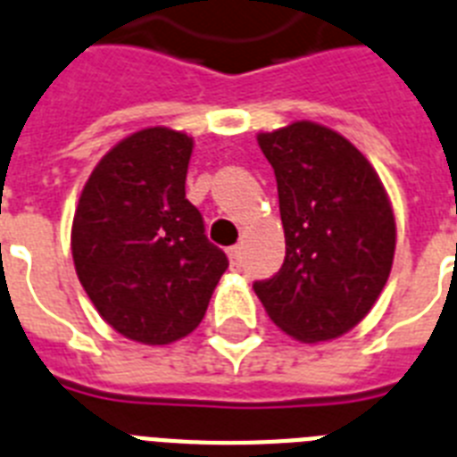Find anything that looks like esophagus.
I'll return each instance as SVG.
<instances>
[{"mask_svg": "<svg viewBox=\"0 0 457 457\" xmlns=\"http://www.w3.org/2000/svg\"><path fill=\"white\" fill-rule=\"evenodd\" d=\"M228 255H229V262H232V267H239V262H241V246H232L228 251Z\"/></svg>", "mask_w": 457, "mask_h": 457, "instance_id": "34e87169", "label": "esophagus"}]
</instances>
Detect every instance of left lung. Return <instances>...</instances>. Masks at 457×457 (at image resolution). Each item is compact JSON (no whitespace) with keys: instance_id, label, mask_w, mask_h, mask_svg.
Returning <instances> with one entry per match:
<instances>
[{"instance_id":"obj_1","label":"left lung","mask_w":457,"mask_h":457,"mask_svg":"<svg viewBox=\"0 0 457 457\" xmlns=\"http://www.w3.org/2000/svg\"><path fill=\"white\" fill-rule=\"evenodd\" d=\"M258 144L274 167L286 260L253 290L286 335L337 339L388 281L397 239L388 193L370 160L325 125L290 122L260 132Z\"/></svg>"}]
</instances>
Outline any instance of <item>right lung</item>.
<instances>
[{
  "mask_svg": "<svg viewBox=\"0 0 457 457\" xmlns=\"http://www.w3.org/2000/svg\"><path fill=\"white\" fill-rule=\"evenodd\" d=\"M193 137L157 125L118 141L92 170L71 222L80 286L111 328L164 346L202 323L228 255L186 199Z\"/></svg>",
  "mask_w": 457,
  "mask_h": 457,
  "instance_id": "1",
  "label": "right lung"
}]
</instances>
